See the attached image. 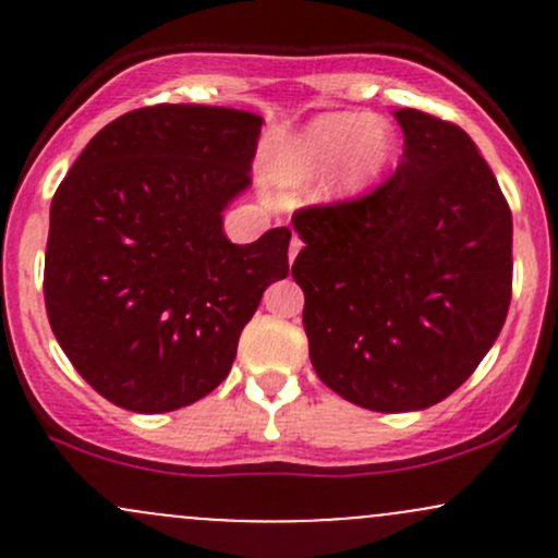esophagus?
I'll use <instances>...</instances> for the list:
<instances>
[{
	"mask_svg": "<svg viewBox=\"0 0 558 558\" xmlns=\"http://www.w3.org/2000/svg\"><path fill=\"white\" fill-rule=\"evenodd\" d=\"M300 247H302V240L294 234V238H291V247H289V262H294L296 253H300Z\"/></svg>",
	"mask_w": 558,
	"mask_h": 558,
	"instance_id": "esophagus-1",
	"label": "esophagus"
}]
</instances>
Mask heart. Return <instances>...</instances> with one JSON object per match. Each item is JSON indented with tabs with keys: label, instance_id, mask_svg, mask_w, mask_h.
I'll return each instance as SVG.
<instances>
[{
	"label": "heart",
	"instance_id": "b5f03b06",
	"mask_svg": "<svg viewBox=\"0 0 558 558\" xmlns=\"http://www.w3.org/2000/svg\"><path fill=\"white\" fill-rule=\"evenodd\" d=\"M397 156V134L364 112H326L286 143L278 172L286 183L305 185L326 172L329 196H353L373 185Z\"/></svg>",
	"mask_w": 558,
	"mask_h": 558
}]
</instances>
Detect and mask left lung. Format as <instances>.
Listing matches in <instances>:
<instances>
[{
  "instance_id": "8db88e82",
  "label": "left lung",
  "mask_w": 558,
  "mask_h": 558,
  "mask_svg": "<svg viewBox=\"0 0 558 558\" xmlns=\"http://www.w3.org/2000/svg\"><path fill=\"white\" fill-rule=\"evenodd\" d=\"M393 118L404 150L384 185L291 218L313 369L375 413L453 393L502 331L513 291V216L470 134L413 107Z\"/></svg>"
}]
</instances>
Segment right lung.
Instances as JSON below:
<instances>
[{
  "label": "right lung",
  "mask_w": 558,
  "mask_h": 558,
  "mask_svg": "<svg viewBox=\"0 0 558 558\" xmlns=\"http://www.w3.org/2000/svg\"><path fill=\"white\" fill-rule=\"evenodd\" d=\"M262 116L156 105L107 123L50 202L45 311L72 367L132 413H170L232 369L291 229L251 245L223 210L251 185Z\"/></svg>",
  "instance_id": "right-lung-1"
}]
</instances>
